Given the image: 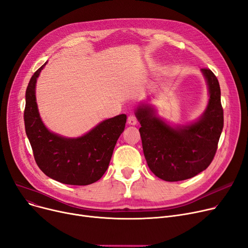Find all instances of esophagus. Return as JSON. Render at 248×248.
Returning a JSON list of instances; mask_svg holds the SVG:
<instances>
[{"label":"esophagus","mask_w":248,"mask_h":248,"mask_svg":"<svg viewBox=\"0 0 248 248\" xmlns=\"http://www.w3.org/2000/svg\"><path fill=\"white\" fill-rule=\"evenodd\" d=\"M137 123H138V121H137V117H136L135 115H129V116L127 117V124H128L136 125Z\"/></svg>","instance_id":"34e87169"}]
</instances>
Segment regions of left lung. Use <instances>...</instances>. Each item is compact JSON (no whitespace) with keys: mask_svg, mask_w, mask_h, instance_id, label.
<instances>
[{"mask_svg":"<svg viewBox=\"0 0 248 248\" xmlns=\"http://www.w3.org/2000/svg\"><path fill=\"white\" fill-rule=\"evenodd\" d=\"M201 71L209 91V101L196 122L173 126L159 117L149 104L140 103L136 109L148 166L164 181H183L198 175L211 164L217 151L223 128L220 86L210 69Z\"/></svg>","mask_w":248,"mask_h":248,"instance_id":"obj_1","label":"left lung"}]
</instances>
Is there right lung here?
Listing matches in <instances>:
<instances>
[{
  "label": "right lung",
  "instance_id": "obj_1",
  "mask_svg": "<svg viewBox=\"0 0 248 248\" xmlns=\"http://www.w3.org/2000/svg\"><path fill=\"white\" fill-rule=\"evenodd\" d=\"M46 63L34 73L26 89L25 129L35 161L46 176L60 183L93 184L108 170L116 140L124 129L126 115L103 121L78 138H65L50 132L39 114L35 91L37 78Z\"/></svg>",
  "mask_w": 248,
  "mask_h": 248
}]
</instances>
